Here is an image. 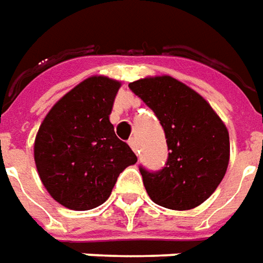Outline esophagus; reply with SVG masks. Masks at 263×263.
Segmentation results:
<instances>
[{
  "label": "esophagus",
  "mask_w": 263,
  "mask_h": 263,
  "mask_svg": "<svg viewBox=\"0 0 263 263\" xmlns=\"http://www.w3.org/2000/svg\"><path fill=\"white\" fill-rule=\"evenodd\" d=\"M128 144H129V146H131L132 149H134V153H139V151H138V142H137V139L131 138L129 141H128Z\"/></svg>",
  "instance_id": "obj_1"
}]
</instances>
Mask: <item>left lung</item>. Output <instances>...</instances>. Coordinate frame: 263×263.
<instances>
[{
  "mask_svg": "<svg viewBox=\"0 0 263 263\" xmlns=\"http://www.w3.org/2000/svg\"><path fill=\"white\" fill-rule=\"evenodd\" d=\"M161 124L168 158L158 171L139 165L151 200L171 210H190L207 200L226 174L229 132L197 92L171 76L129 83Z\"/></svg>",
  "mask_w": 263,
  "mask_h": 263,
  "instance_id": "8db88e82",
  "label": "left lung"
}]
</instances>
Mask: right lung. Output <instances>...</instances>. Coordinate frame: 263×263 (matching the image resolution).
<instances>
[{
	"label": "right lung",
	"instance_id": "1",
	"mask_svg": "<svg viewBox=\"0 0 263 263\" xmlns=\"http://www.w3.org/2000/svg\"><path fill=\"white\" fill-rule=\"evenodd\" d=\"M119 86L105 76L83 80L50 109L37 132L39 176L50 196L67 209L101 206L119 174L137 162L109 121Z\"/></svg>",
	"mask_w": 263,
	"mask_h": 263
}]
</instances>
